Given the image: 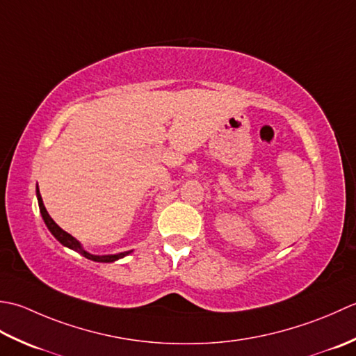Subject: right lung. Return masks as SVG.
<instances>
[{"label":"right lung","instance_id":"1","mask_svg":"<svg viewBox=\"0 0 356 356\" xmlns=\"http://www.w3.org/2000/svg\"><path fill=\"white\" fill-rule=\"evenodd\" d=\"M36 200H38V206H40L41 216H42V220H44L47 229L50 230V234H52V235L58 239V241H60V243L64 245V248H69V249H72V250H75V252L79 253V255L86 257L87 259L95 261V263H113V261L124 258L126 255H129V253H132V250H127V252L115 253V255H93V253L87 252V250L83 248V244L79 243L76 238H74L70 234H67L66 230H63L52 218H50V215L47 213V210H46V207H44V202H42V198H41V195H40L38 186H36Z\"/></svg>","mask_w":356,"mask_h":356}]
</instances>
